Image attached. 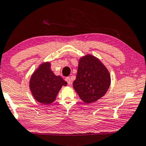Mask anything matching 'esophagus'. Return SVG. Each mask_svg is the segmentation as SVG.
<instances>
[{"label": "esophagus", "instance_id": "34e87169", "mask_svg": "<svg viewBox=\"0 0 146 146\" xmlns=\"http://www.w3.org/2000/svg\"><path fill=\"white\" fill-rule=\"evenodd\" d=\"M66 82H68V84H69V85H71L72 82H71V79H70V77H66Z\"/></svg>", "mask_w": 146, "mask_h": 146}]
</instances>
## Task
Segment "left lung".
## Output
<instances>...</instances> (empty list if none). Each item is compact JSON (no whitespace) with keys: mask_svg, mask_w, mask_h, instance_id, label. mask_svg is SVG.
<instances>
[{"mask_svg":"<svg viewBox=\"0 0 146 146\" xmlns=\"http://www.w3.org/2000/svg\"><path fill=\"white\" fill-rule=\"evenodd\" d=\"M110 81L108 70L98 58L87 55L80 59L73 87L84 102L90 104L102 98Z\"/></svg>","mask_w":146,"mask_h":146,"instance_id":"obj_1","label":"left lung"}]
</instances>
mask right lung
Segmentation results:
<instances>
[{
  "label": "right lung",
  "instance_id": "1",
  "mask_svg": "<svg viewBox=\"0 0 146 146\" xmlns=\"http://www.w3.org/2000/svg\"><path fill=\"white\" fill-rule=\"evenodd\" d=\"M67 82L51 71L50 63L42 64L34 72L30 80V89L32 95L41 104H50L56 99L62 86Z\"/></svg>",
  "mask_w": 146,
  "mask_h": 146
}]
</instances>
